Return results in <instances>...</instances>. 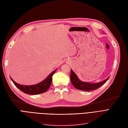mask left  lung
I'll return each mask as SVG.
<instances>
[{
	"mask_svg": "<svg viewBox=\"0 0 128 128\" xmlns=\"http://www.w3.org/2000/svg\"><path fill=\"white\" fill-rule=\"evenodd\" d=\"M110 77L104 80V81H101L98 83H90L87 82H84L78 78L76 75L71 70H70V82H71L73 86L78 90H80L85 91H90L95 90L98 89L102 86L104 84L108 79Z\"/></svg>",
	"mask_w": 128,
	"mask_h": 128,
	"instance_id": "left-lung-1",
	"label": "left lung"
}]
</instances>
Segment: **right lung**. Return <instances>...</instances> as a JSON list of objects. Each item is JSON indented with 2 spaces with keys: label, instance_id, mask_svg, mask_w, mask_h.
<instances>
[{
  "label": "right lung",
  "instance_id": "1",
  "mask_svg": "<svg viewBox=\"0 0 128 128\" xmlns=\"http://www.w3.org/2000/svg\"><path fill=\"white\" fill-rule=\"evenodd\" d=\"M56 70L52 72L44 81L34 86H22L15 82L12 78H10L14 85L24 93L31 95H36V94L44 93L48 90L52 82V76L55 73Z\"/></svg>",
  "mask_w": 128,
  "mask_h": 128
}]
</instances>
